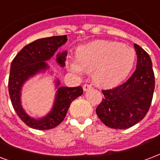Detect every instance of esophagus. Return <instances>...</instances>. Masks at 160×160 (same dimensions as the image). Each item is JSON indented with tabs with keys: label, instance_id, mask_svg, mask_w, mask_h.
Here are the masks:
<instances>
[{
	"label": "esophagus",
	"instance_id": "obj_1",
	"mask_svg": "<svg viewBox=\"0 0 160 160\" xmlns=\"http://www.w3.org/2000/svg\"><path fill=\"white\" fill-rule=\"evenodd\" d=\"M82 88H83V90H84V91H88V90L90 89V88H92V86L90 84H88V83H85Z\"/></svg>",
	"mask_w": 160,
	"mask_h": 160
}]
</instances>
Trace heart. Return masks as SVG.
<instances>
[{"instance_id":"obj_1","label":"heart","mask_w":160,"mask_h":160,"mask_svg":"<svg viewBox=\"0 0 160 160\" xmlns=\"http://www.w3.org/2000/svg\"><path fill=\"white\" fill-rule=\"evenodd\" d=\"M136 62V52L130 46L116 41L98 40L81 46L77 60L69 63L72 72L81 75L92 72V78L102 88H111L123 81Z\"/></svg>"}]
</instances>
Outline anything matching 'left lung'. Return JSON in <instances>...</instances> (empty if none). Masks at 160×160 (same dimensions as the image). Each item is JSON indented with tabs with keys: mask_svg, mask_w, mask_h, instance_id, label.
<instances>
[{
	"mask_svg": "<svg viewBox=\"0 0 160 160\" xmlns=\"http://www.w3.org/2000/svg\"><path fill=\"white\" fill-rule=\"evenodd\" d=\"M134 47L138 56L136 71L124 83L102 90L104 98L96 109L100 121L114 129H127L142 121L153 99L155 81L152 61L138 44Z\"/></svg>",
	"mask_w": 160,
	"mask_h": 160,
	"instance_id": "obj_1",
	"label": "left lung"
}]
</instances>
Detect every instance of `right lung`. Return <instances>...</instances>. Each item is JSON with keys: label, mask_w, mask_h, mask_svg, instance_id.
Instances as JSON below:
<instances>
[{"label": "right lung", "mask_w": 160, "mask_h": 160, "mask_svg": "<svg viewBox=\"0 0 160 160\" xmlns=\"http://www.w3.org/2000/svg\"><path fill=\"white\" fill-rule=\"evenodd\" d=\"M67 41V35L52 36L37 39L22 48L13 59L8 80V91L11 101L18 116L25 124L37 130H49L57 127L67 115L71 103L82 94L81 86L74 88L60 87L57 89L52 110L43 118L34 119L28 116L21 104V89L28 79L36 73L44 72L49 68L46 61H49L59 47ZM67 51L59 53L56 62L64 67ZM60 84L57 80L56 86Z\"/></svg>", "instance_id": "add662e5"}]
</instances>
